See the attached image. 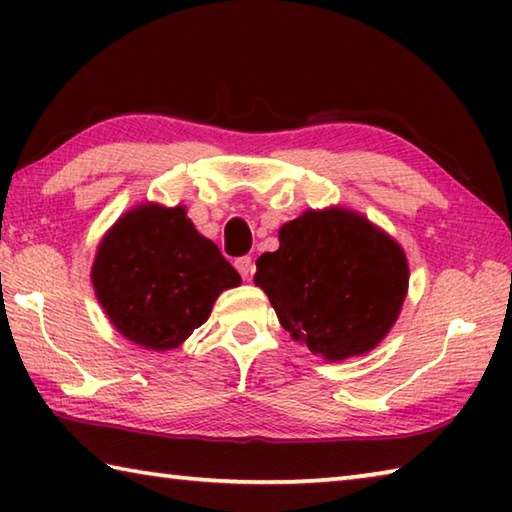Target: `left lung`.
Returning a JSON list of instances; mask_svg holds the SVG:
<instances>
[{"label": "left lung", "instance_id": "obj_1", "mask_svg": "<svg viewBox=\"0 0 512 512\" xmlns=\"http://www.w3.org/2000/svg\"><path fill=\"white\" fill-rule=\"evenodd\" d=\"M92 284L117 332L149 350H171L241 277L183 207L142 205L101 241Z\"/></svg>", "mask_w": 512, "mask_h": 512}]
</instances>
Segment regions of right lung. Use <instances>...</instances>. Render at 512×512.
Instances as JSON below:
<instances>
[{
    "mask_svg": "<svg viewBox=\"0 0 512 512\" xmlns=\"http://www.w3.org/2000/svg\"><path fill=\"white\" fill-rule=\"evenodd\" d=\"M255 284L282 327L320 357L375 348L409 287L400 246L357 214L305 212L280 230V248L257 259Z\"/></svg>",
    "mask_w": 512,
    "mask_h": 512,
    "instance_id": "1",
    "label": "right lung"
}]
</instances>
